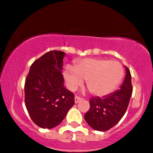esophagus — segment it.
<instances>
[{"label":"esophagus","instance_id":"34e87169","mask_svg":"<svg viewBox=\"0 0 153 153\" xmlns=\"http://www.w3.org/2000/svg\"><path fill=\"white\" fill-rule=\"evenodd\" d=\"M82 99H83V98H81V97H79V96H75L74 102H75V103H77V102H79L80 100H82Z\"/></svg>","mask_w":153,"mask_h":153}]
</instances>
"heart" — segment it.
<instances>
[{
    "mask_svg": "<svg viewBox=\"0 0 153 153\" xmlns=\"http://www.w3.org/2000/svg\"><path fill=\"white\" fill-rule=\"evenodd\" d=\"M121 63L108 59L86 58L77 61L74 66L67 65L64 77L67 86L75 90L86 79L88 90L95 96L110 94L120 84L124 76Z\"/></svg>",
    "mask_w": 153,
    "mask_h": 153,
    "instance_id": "heart-1",
    "label": "heart"
}]
</instances>
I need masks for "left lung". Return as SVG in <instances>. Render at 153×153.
I'll return each mask as SVG.
<instances>
[{
	"label": "left lung",
	"instance_id": "8db88e82",
	"mask_svg": "<svg viewBox=\"0 0 153 153\" xmlns=\"http://www.w3.org/2000/svg\"><path fill=\"white\" fill-rule=\"evenodd\" d=\"M126 77L121 89L108 96L92 97L90 108L84 115L88 124L96 131H105L120 122L127 110L132 95L131 75L126 67Z\"/></svg>",
	"mask_w": 153,
	"mask_h": 153
}]
</instances>
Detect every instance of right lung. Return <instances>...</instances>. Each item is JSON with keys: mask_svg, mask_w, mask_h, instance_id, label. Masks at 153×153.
<instances>
[{"mask_svg": "<svg viewBox=\"0 0 153 153\" xmlns=\"http://www.w3.org/2000/svg\"><path fill=\"white\" fill-rule=\"evenodd\" d=\"M65 53L49 51L31 65L25 84V102L33 122L52 128L62 122L74 104V95L64 86Z\"/></svg>", "mask_w": 153, "mask_h": 153, "instance_id": "obj_1", "label": "right lung"}]
</instances>
